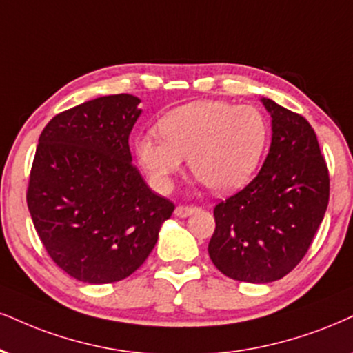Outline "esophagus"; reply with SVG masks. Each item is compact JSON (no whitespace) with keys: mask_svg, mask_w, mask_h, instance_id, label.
<instances>
[{"mask_svg":"<svg viewBox=\"0 0 353 353\" xmlns=\"http://www.w3.org/2000/svg\"><path fill=\"white\" fill-rule=\"evenodd\" d=\"M194 211H196V208H193V206H176L175 216L176 217H188L193 214Z\"/></svg>","mask_w":353,"mask_h":353,"instance_id":"1","label":"esophagus"}]
</instances>
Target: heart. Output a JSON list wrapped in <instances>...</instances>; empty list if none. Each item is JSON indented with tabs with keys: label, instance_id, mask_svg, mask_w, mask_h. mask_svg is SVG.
Wrapping results in <instances>:
<instances>
[{
	"label": "heart",
	"instance_id": "b5f03b06",
	"mask_svg": "<svg viewBox=\"0 0 353 353\" xmlns=\"http://www.w3.org/2000/svg\"><path fill=\"white\" fill-rule=\"evenodd\" d=\"M160 138L145 132L134 149L150 183L168 191L188 159L191 173L216 193H230L250 181L267 147L265 117L249 104L204 99L183 104L159 123Z\"/></svg>",
	"mask_w": 353,
	"mask_h": 353
}]
</instances>
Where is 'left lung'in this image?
I'll return each mask as SVG.
<instances>
[{
  "instance_id": "1",
  "label": "left lung",
  "mask_w": 353,
  "mask_h": 353,
  "mask_svg": "<svg viewBox=\"0 0 353 353\" xmlns=\"http://www.w3.org/2000/svg\"><path fill=\"white\" fill-rule=\"evenodd\" d=\"M272 143L259 175L214 208L208 252L225 276L280 280L301 262L329 203V172L314 129L268 98Z\"/></svg>"
}]
</instances>
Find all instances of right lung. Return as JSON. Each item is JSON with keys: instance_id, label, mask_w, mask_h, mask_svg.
I'll return each mask as SVG.
<instances>
[{"instance_id": "add662e5", "label": "right lung", "mask_w": 353, "mask_h": 353, "mask_svg": "<svg viewBox=\"0 0 353 353\" xmlns=\"http://www.w3.org/2000/svg\"><path fill=\"white\" fill-rule=\"evenodd\" d=\"M139 103L132 94L91 99L57 114L39 137L28 208L47 254L78 281L128 278L175 210L132 165Z\"/></svg>"}]
</instances>
